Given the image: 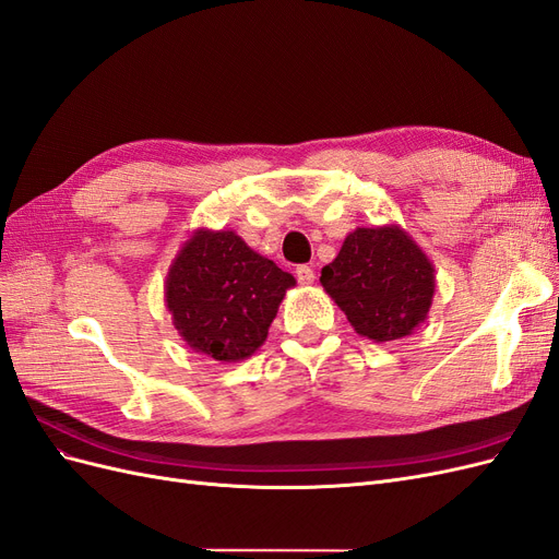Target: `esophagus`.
I'll use <instances>...</instances> for the list:
<instances>
[{
  "mask_svg": "<svg viewBox=\"0 0 559 559\" xmlns=\"http://www.w3.org/2000/svg\"><path fill=\"white\" fill-rule=\"evenodd\" d=\"M296 277L300 284H312L314 282V270L312 265H298L296 267Z\"/></svg>",
  "mask_w": 559,
  "mask_h": 559,
  "instance_id": "obj_1",
  "label": "esophagus"
}]
</instances>
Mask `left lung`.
Here are the masks:
<instances>
[{
  "label": "left lung",
  "instance_id": "obj_1",
  "mask_svg": "<svg viewBox=\"0 0 559 559\" xmlns=\"http://www.w3.org/2000/svg\"><path fill=\"white\" fill-rule=\"evenodd\" d=\"M324 292L359 335L401 341L427 319L436 270L399 224L354 228L337 257L321 267Z\"/></svg>",
  "mask_w": 559,
  "mask_h": 559
}]
</instances>
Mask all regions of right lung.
Masks as SVG:
<instances>
[{
  "label": "right lung",
  "instance_id": "right-lung-1",
  "mask_svg": "<svg viewBox=\"0 0 559 559\" xmlns=\"http://www.w3.org/2000/svg\"><path fill=\"white\" fill-rule=\"evenodd\" d=\"M294 275L235 230L198 228L165 277V306L181 341L214 361L249 359L267 337Z\"/></svg>",
  "mask_w": 559,
  "mask_h": 559
}]
</instances>
